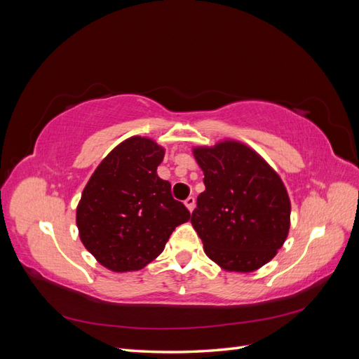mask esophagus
<instances>
[{"mask_svg": "<svg viewBox=\"0 0 359 359\" xmlns=\"http://www.w3.org/2000/svg\"><path fill=\"white\" fill-rule=\"evenodd\" d=\"M185 205L189 211H193L196 208V198L193 196H189L187 200H185Z\"/></svg>", "mask_w": 359, "mask_h": 359, "instance_id": "34e87169", "label": "esophagus"}]
</instances>
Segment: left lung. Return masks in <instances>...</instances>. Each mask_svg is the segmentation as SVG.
I'll return each mask as SVG.
<instances>
[{
    "instance_id": "8db88e82",
    "label": "left lung",
    "mask_w": 359,
    "mask_h": 359,
    "mask_svg": "<svg viewBox=\"0 0 359 359\" xmlns=\"http://www.w3.org/2000/svg\"><path fill=\"white\" fill-rule=\"evenodd\" d=\"M205 191L191 223L206 255L226 271L271 262L289 232L290 202L280 176L254 149L234 140L194 148Z\"/></svg>"
}]
</instances>
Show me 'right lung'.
Returning a JSON list of instances; mask_svg holds the SVG:
<instances>
[{
    "instance_id": "1",
    "label": "right lung",
    "mask_w": 359,
    "mask_h": 359,
    "mask_svg": "<svg viewBox=\"0 0 359 359\" xmlns=\"http://www.w3.org/2000/svg\"><path fill=\"white\" fill-rule=\"evenodd\" d=\"M165 149L130 137L99 163L76 210L81 241L114 272L139 271L163 251L172 231L189 220L187 206L157 176Z\"/></svg>"
}]
</instances>
